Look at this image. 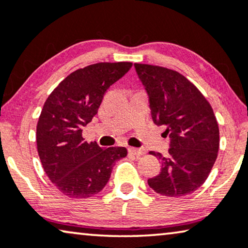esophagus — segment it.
<instances>
[{"label":"esophagus","mask_w":248,"mask_h":248,"mask_svg":"<svg viewBox=\"0 0 248 248\" xmlns=\"http://www.w3.org/2000/svg\"><path fill=\"white\" fill-rule=\"evenodd\" d=\"M128 153L129 155H132V156H141L144 153H142L141 149H138V148H134V147H130L128 148Z\"/></svg>","instance_id":"obj_1"}]
</instances>
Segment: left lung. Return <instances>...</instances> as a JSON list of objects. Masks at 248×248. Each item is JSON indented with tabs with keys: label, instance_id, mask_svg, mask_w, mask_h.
Returning <instances> with one entry per match:
<instances>
[{
	"label": "left lung",
	"instance_id": "8db88e82",
	"mask_svg": "<svg viewBox=\"0 0 248 248\" xmlns=\"http://www.w3.org/2000/svg\"><path fill=\"white\" fill-rule=\"evenodd\" d=\"M135 68L148 93L153 121L165 125L170 138L169 156L149 153L162 167L148 186L170 198L192 193L205 182L218 156L219 127L214 110L179 72L137 62Z\"/></svg>",
	"mask_w": 248,
	"mask_h": 248
}]
</instances>
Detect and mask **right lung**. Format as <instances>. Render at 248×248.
Masks as SVG:
<instances>
[{
	"mask_svg": "<svg viewBox=\"0 0 248 248\" xmlns=\"http://www.w3.org/2000/svg\"><path fill=\"white\" fill-rule=\"evenodd\" d=\"M132 62H97L73 72L49 94L37 124V149L44 170L62 194L86 199L106 186L124 147L102 148L82 137L107 90Z\"/></svg>",
	"mask_w": 248,
	"mask_h": 248,
	"instance_id": "1",
	"label": "right lung"
}]
</instances>
